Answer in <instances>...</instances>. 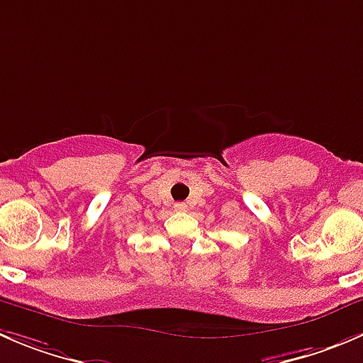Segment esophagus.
<instances>
[{
    "instance_id": "1",
    "label": "esophagus",
    "mask_w": 363,
    "mask_h": 363,
    "mask_svg": "<svg viewBox=\"0 0 363 363\" xmlns=\"http://www.w3.org/2000/svg\"><path fill=\"white\" fill-rule=\"evenodd\" d=\"M175 211H186V207H188V206H186V203L184 202H179V203H175Z\"/></svg>"
}]
</instances>
